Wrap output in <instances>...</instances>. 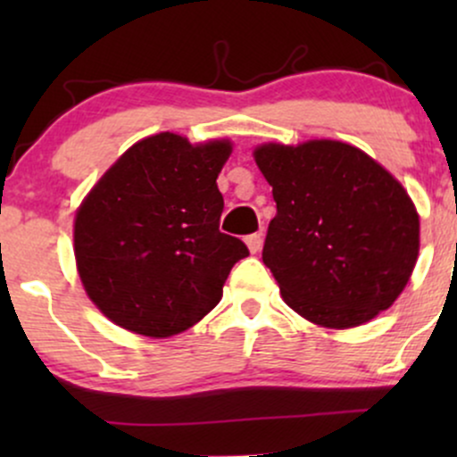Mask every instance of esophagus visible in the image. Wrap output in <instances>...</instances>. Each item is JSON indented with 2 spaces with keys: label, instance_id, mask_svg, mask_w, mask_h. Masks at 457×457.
<instances>
[{
  "label": "esophagus",
  "instance_id": "obj_1",
  "mask_svg": "<svg viewBox=\"0 0 457 457\" xmlns=\"http://www.w3.org/2000/svg\"><path fill=\"white\" fill-rule=\"evenodd\" d=\"M245 243H246V246H249L251 253H258V251L262 249V243H264V236H262L260 232L258 234H249L245 238Z\"/></svg>",
  "mask_w": 457,
  "mask_h": 457
}]
</instances>
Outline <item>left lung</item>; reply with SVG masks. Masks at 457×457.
Segmentation results:
<instances>
[{
    "label": "left lung",
    "instance_id": "left-lung-1",
    "mask_svg": "<svg viewBox=\"0 0 457 457\" xmlns=\"http://www.w3.org/2000/svg\"><path fill=\"white\" fill-rule=\"evenodd\" d=\"M253 154L277 204L262 260L283 301L328 328L389 309L419 255V214L400 182L342 141L264 144Z\"/></svg>",
    "mask_w": 457,
    "mask_h": 457
}]
</instances>
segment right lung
<instances>
[{
	"instance_id": "obj_1",
	"label": "right lung",
	"mask_w": 457,
	"mask_h": 457,
	"mask_svg": "<svg viewBox=\"0 0 457 457\" xmlns=\"http://www.w3.org/2000/svg\"><path fill=\"white\" fill-rule=\"evenodd\" d=\"M229 141L193 145L159 133L124 152L75 217V258L92 303L118 327L171 337L217 307L223 283L249 255L219 229L217 187Z\"/></svg>"
}]
</instances>
